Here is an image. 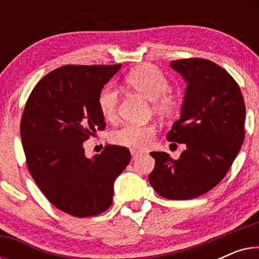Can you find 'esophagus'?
<instances>
[{"label":"esophagus","instance_id":"esophagus-1","mask_svg":"<svg viewBox=\"0 0 259 259\" xmlns=\"http://www.w3.org/2000/svg\"><path fill=\"white\" fill-rule=\"evenodd\" d=\"M131 154H132V159H137L138 157H140L141 154H143V152L140 151H137V150H131Z\"/></svg>","mask_w":259,"mask_h":259}]
</instances>
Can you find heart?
I'll list each match as a JSON object with an SVG mask.
<instances>
[{
  "label": "heart",
  "mask_w": 259,
  "mask_h": 259,
  "mask_svg": "<svg viewBox=\"0 0 259 259\" xmlns=\"http://www.w3.org/2000/svg\"><path fill=\"white\" fill-rule=\"evenodd\" d=\"M126 82L153 101L155 112L164 115H172L179 111L182 98L179 94L169 91V81L158 67L143 65L127 74ZM119 94L114 87L102 88L98 97V105L102 116L106 120L115 118L118 109ZM157 133L154 125H132L127 123L113 133V141L121 146L132 148H145L152 143Z\"/></svg>",
  "instance_id": "b5f03b06"
}]
</instances>
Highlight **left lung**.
I'll list each match as a JSON object with an SVG mask.
<instances>
[{"label":"left lung","mask_w":259,"mask_h":259,"mask_svg":"<svg viewBox=\"0 0 259 259\" xmlns=\"http://www.w3.org/2000/svg\"><path fill=\"white\" fill-rule=\"evenodd\" d=\"M171 67L187 82L180 119L166 136L185 144L179 159L151 152L155 166L148 182L159 196L193 199L221 183L245 138V104L238 83L217 63L182 59Z\"/></svg>","instance_id":"left-lung-1"}]
</instances>
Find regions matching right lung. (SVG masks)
<instances>
[{"mask_svg": "<svg viewBox=\"0 0 259 259\" xmlns=\"http://www.w3.org/2000/svg\"><path fill=\"white\" fill-rule=\"evenodd\" d=\"M121 65H67L38 81L28 98L20 133L31 177L56 208L92 217L111 206L113 185L131 160L128 148L107 145L92 159L83 141L106 127L98 105Z\"/></svg>", "mask_w": 259, "mask_h": 259, "instance_id": "right-lung-1", "label": "right lung"}]
</instances>
